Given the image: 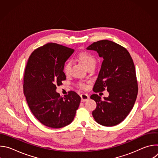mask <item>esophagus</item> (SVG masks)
Masks as SVG:
<instances>
[{
	"label": "esophagus",
	"instance_id": "obj_1",
	"mask_svg": "<svg viewBox=\"0 0 158 158\" xmlns=\"http://www.w3.org/2000/svg\"><path fill=\"white\" fill-rule=\"evenodd\" d=\"M81 101L82 102H85L87 101L89 99V96L87 94H81Z\"/></svg>",
	"mask_w": 158,
	"mask_h": 158
}]
</instances>
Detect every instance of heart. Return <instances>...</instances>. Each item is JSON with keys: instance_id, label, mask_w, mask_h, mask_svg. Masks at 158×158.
<instances>
[{"instance_id": "heart-1", "label": "heart", "mask_w": 158, "mask_h": 158, "mask_svg": "<svg viewBox=\"0 0 158 158\" xmlns=\"http://www.w3.org/2000/svg\"><path fill=\"white\" fill-rule=\"evenodd\" d=\"M77 58L79 61L82 62V64L85 66L87 69L90 68V67H94L96 64V59L95 56L93 54L90 53L87 51H82L79 52L77 55ZM71 66V62L70 60H67L64 64L63 71L66 75L69 74ZM77 86L81 89H86V85L82 82H78L77 84Z\"/></svg>"}]
</instances>
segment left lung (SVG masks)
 I'll use <instances>...</instances> for the list:
<instances>
[{
	"mask_svg": "<svg viewBox=\"0 0 158 158\" xmlns=\"http://www.w3.org/2000/svg\"><path fill=\"white\" fill-rule=\"evenodd\" d=\"M87 49L97 51L104 59L93 91L99 93L107 90L109 94L103 100L96 94L91 96L97 104L93 116L101 125L116 126L129 114L138 96L133 60L125 48L108 40L94 42Z\"/></svg>",
	"mask_w": 158,
	"mask_h": 158,
	"instance_id": "left-lung-1",
	"label": "left lung"
}]
</instances>
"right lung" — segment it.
I'll list each match as a JSON object with an SVG mask.
<instances>
[{"label":"right lung","instance_id":"1","mask_svg":"<svg viewBox=\"0 0 158 158\" xmlns=\"http://www.w3.org/2000/svg\"><path fill=\"white\" fill-rule=\"evenodd\" d=\"M74 50L56 43H48L35 49L29 57L24 74V93L29 109L44 126L60 128L71 123L81 97L71 91L60 96L56 85L66 77L65 62Z\"/></svg>","mask_w":158,"mask_h":158}]
</instances>
